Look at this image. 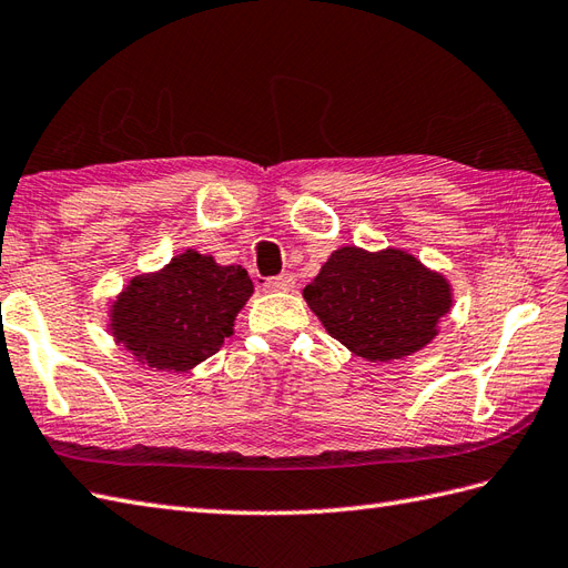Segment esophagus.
Wrapping results in <instances>:
<instances>
[{
	"instance_id": "esophagus-1",
	"label": "esophagus",
	"mask_w": 568,
	"mask_h": 568,
	"mask_svg": "<svg viewBox=\"0 0 568 568\" xmlns=\"http://www.w3.org/2000/svg\"><path fill=\"white\" fill-rule=\"evenodd\" d=\"M264 287L268 290V293H290V290L295 287V278L290 273H281V275H275V278H268L264 283Z\"/></svg>"
}]
</instances>
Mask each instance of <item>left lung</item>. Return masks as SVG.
<instances>
[{"mask_svg":"<svg viewBox=\"0 0 568 568\" xmlns=\"http://www.w3.org/2000/svg\"><path fill=\"white\" fill-rule=\"evenodd\" d=\"M302 297L328 336L369 362L403 359L434 341L454 293L405 250L341 246Z\"/></svg>","mask_w":568,"mask_h":568,"instance_id":"8db88e82","label":"left lung"}]
</instances>
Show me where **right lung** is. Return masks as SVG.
Returning <instances> with one entry per match:
<instances>
[{
    "label": "right lung",
    "mask_w": 568,
    "mask_h": 568,
    "mask_svg": "<svg viewBox=\"0 0 568 568\" xmlns=\"http://www.w3.org/2000/svg\"><path fill=\"white\" fill-rule=\"evenodd\" d=\"M252 293L242 266L186 250L126 283L110 304V333L141 365L186 372L221 351Z\"/></svg>",
    "instance_id": "right-lung-1"
}]
</instances>
